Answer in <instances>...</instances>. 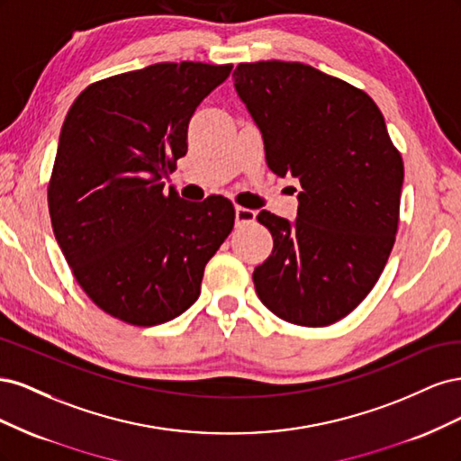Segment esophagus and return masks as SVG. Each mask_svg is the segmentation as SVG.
<instances>
[{
  "label": "esophagus",
  "instance_id": "1",
  "mask_svg": "<svg viewBox=\"0 0 461 461\" xmlns=\"http://www.w3.org/2000/svg\"><path fill=\"white\" fill-rule=\"evenodd\" d=\"M234 215H236V222H252V221H256V212L254 209H249V207H244V205H236L234 207Z\"/></svg>",
  "mask_w": 461,
  "mask_h": 461
}]
</instances>
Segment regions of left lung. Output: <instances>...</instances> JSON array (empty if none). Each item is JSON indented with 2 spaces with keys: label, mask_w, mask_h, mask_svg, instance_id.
<instances>
[{
  "label": "left lung",
  "mask_w": 461,
  "mask_h": 461,
  "mask_svg": "<svg viewBox=\"0 0 461 461\" xmlns=\"http://www.w3.org/2000/svg\"><path fill=\"white\" fill-rule=\"evenodd\" d=\"M232 78L269 169L302 186L294 222L258 215L273 236L271 256L254 271L258 296L288 323H337L364 302L393 252L400 151L364 90L312 65L240 63Z\"/></svg>",
  "instance_id": "obj_1"
}]
</instances>
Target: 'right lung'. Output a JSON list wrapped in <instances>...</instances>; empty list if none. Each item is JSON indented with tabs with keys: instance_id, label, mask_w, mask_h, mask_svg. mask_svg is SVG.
<instances>
[{
	"instance_id": "add662e5",
	"label": "right lung",
	"mask_w": 461,
	"mask_h": 461,
	"mask_svg": "<svg viewBox=\"0 0 461 461\" xmlns=\"http://www.w3.org/2000/svg\"><path fill=\"white\" fill-rule=\"evenodd\" d=\"M232 65L156 63L97 80L65 117L48 185L53 234L97 308L161 325L198 300L207 261L234 227L225 196L163 192L188 122Z\"/></svg>"
}]
</instances>
